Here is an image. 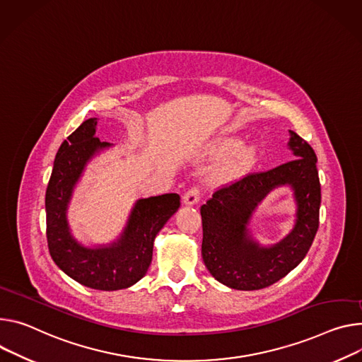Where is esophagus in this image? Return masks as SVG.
<instances>
[{
	"instance_id": "obj_1",
	"label": "esophagus",
	"mask_w": 362,
	"mask_h": 362,
	"mask_svg": "<svg viewBox=\"0 0 362 362\" xmlns=\"http://www.w3.org/2000/svg\"><path fill=\"white\" fill-rule=\"evenodd\" d=\"M201 201V190L198 187H192L183 194V204L187 206L196 205Z\"/></svg>"
}]
</instances>
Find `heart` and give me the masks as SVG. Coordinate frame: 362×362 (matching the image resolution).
Returning a JSON list of instances; mask_svg holds the SVG:
<instances>
[{"instance_id":"1","label":"heart","mask_w":362,"mask_h":362,"mask_svg":"<svg viewBox=\"0 0 362 362\" xmlns=\"http://www.w3.org/2000/svg\"><path fill=\"white\" fill-rule=\"evenodd\" d=\"M212 158H229L223 163L219 173L225 179H234L247 172L258 156V146L255 143L241 144L240 139L223 137L214 141L209 147Z\"/></svg>"}]
</instances>
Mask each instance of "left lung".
Wrapping results in <instances>:
<instances>
[{
	"label": "left lung",
	"instance_id": "left-lung-1",
	"mask_svg": "<svg viewBox=\"0 0 362 362\" xmlns=\"http://www.w3.org/2000/svg\"><path fill=\"white\" fill-rule=\"evenodd\" d=\"M288 133L287 146L294 160L219 189L201 206L204 262L212 277L231 288L259 290L274 284L300 264L317 233V158L302 137L294 131ZM283 185L293 192V228L279 243L262 246L252 235V216L267 194Z\"/></svg>",
	"mask_w": 362,
	"mask_h": 362
}]
</instances>
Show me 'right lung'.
Segmentation results:
<instances>
[{
    "mask_svg": "<svg viewBox=\"0 0 362 362\" xmlns=\"http://www.w3.org/2000/svg\"><path fill=\"white\" fill-rule=\"evenodd\" d=\"M98 118L85 119L57 150L46 190V234L56 266L95 290H121L141 280L153 258L156 235L180 206L177 193L139 199L122 233L108 244L85 245L74 234L68 209L88 163L112 147L95 137Z\"/></svg>",
    "mask_w": 362,
    "mask_h": 362,
    "instance_id": "add662e5",
    "label": "right lung"
}]
</instances>
